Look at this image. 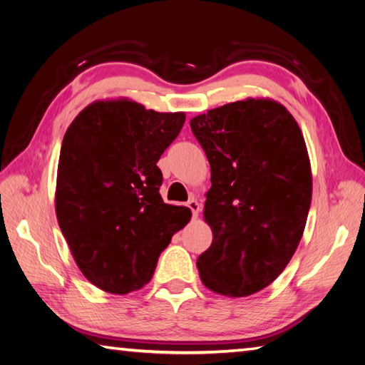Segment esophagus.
Returning <instances> with one entry per match:
<instances>
[{
    "mask_svg": "<svg viewBox=\"0 0 365 365\" xmlns=\"http://www.w3.org/2000/svg\"><path fill=\"white\" fill-rule=\"evenodd\" d=\"M188 207H190V210L192 211V217L196 219V217L199 216V213H200L202 205H200V203H199L196 199H190V200H188Z\"/></svg>",
    "mask_w": 365,
    "mask_h": 365,
    "instance_id": "obj_1",
    "label": "esophagus"
}]
</instances>
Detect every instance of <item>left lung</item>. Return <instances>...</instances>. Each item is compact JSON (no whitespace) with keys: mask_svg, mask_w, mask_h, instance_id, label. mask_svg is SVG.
<instances>
[{"mask_svg":"<svg viewBox=\"0 0 365 365\" xmlns=\"http://www.w3.org/2000/svg\"><path fill=\"white\" fill-rule=\"evenodd\" d=\"M190 124L211 169L203 219L213 242L197 258L199 275L210 291L247 297L272 283L299 247L312 196L307 143L270 98L211 108Z\"/></svg>","mask_w":365,"mask_h":365,"instance_id":"obj_1","label":"left lung"}]
</instances>
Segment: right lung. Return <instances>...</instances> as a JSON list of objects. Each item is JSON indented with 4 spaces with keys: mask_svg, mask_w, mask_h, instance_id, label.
Here are the masks:
<instances>
[{
    "mask_svg": "<svg viewBox=\"0 0 365 365\" xmlns=\"http://www.w3.org/2000/svg\"><path fill=\"white\" fill-rule=\"evenodd\" d=\"M185 120L183 112H155L116 98L91 103L66 129L56 216L76 264L99 289H141L173 235L190 222V208L160 196L157 166Z\"/></svg>",
    "mask_w": 365,
    "mask_h": 365,
    "instance_id": "right-lung-1",
    "label": "right lung"
}]
</instances>
